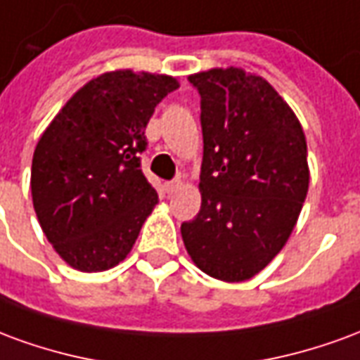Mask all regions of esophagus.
<instances>
[{
    "mask_svg": "<svg viewBox=\"0 0 360 360\" xmlns=\"http://www.w3.org/2000/svg\"><path fill=\"white\" fill-rule=\"evenodd\" d=\"M177 188H181V179H173L165 183V193H167V195H173Z\"/></svg>",
    "mask_w": 360,
    "mask_h": 360,
    "instance_id": "obj_1",
    "label": "esophagus"
}]
</instances>
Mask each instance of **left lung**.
Masks as SVG:
<instances>
[{"label":"left lung","instance_id":"obj_1","mask_svg":"<svg viewBox=\"0 0 360 360\" xmlns=\"http://www.w3.org/2000/svg\"><path fill=\"white\" fill-rule=\"evenodd\" d=\"M200 94V212L181 226L204 274L245 281L289 239L309 191L307 139L293 110L262 77L237 67L188 77Z\"/></svg>","mask_w":360,"mask_h":360}]
</instances>
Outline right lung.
Segmentation results:
<instances>
[{"label": "right lung", "mask_w": 360, "mask_h": 360, "mask_svg": "<svg viewBox=\"0 0 360 360\" xmlns=\"http://www.w3.org/2000/svg\"><path fill=\"white\" fill-rule=\"evenodd\" d=\"M177 89L167 75L103 73L77 90L40 136L30 173L34 212L75 270H110L133 249L158 204L141 169L144 131Z\"/></svg>", "instance_id": "right-lung-1"}]
</instances>
